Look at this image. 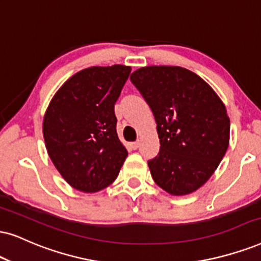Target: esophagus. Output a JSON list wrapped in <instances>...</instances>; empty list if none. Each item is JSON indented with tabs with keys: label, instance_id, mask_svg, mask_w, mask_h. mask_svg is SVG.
I'll return each mask as SVG.
<instances>
[{
	"label": "esophagus",
	"instance_id": "esophagus-1",
	"mask_svg": "<svg viewBox=\"0 0 261 261\" xmlns=\"http://www.w3.org/2000/svg\"><path fill=\"white\" fill-rule=\"evenodd\" d=\"M130 147L133 148V149H137V148L140 147V141H135V142H131V143H130Z\"/></svg>",
	"mask_w": 261,
	"mask_h": 261
}]
</instances>
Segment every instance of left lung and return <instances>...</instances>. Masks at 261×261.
I'll return each mask as SVG.
<instances>
[{"instance_id":"obj_1","label":"left lung","mask_w":261,"mask_h":261,"mask_svg":"<svg viewBox=\"0 0 261 261\" xmlns=\"http://www.w3.org/2000/svg\"><path fill=\"white\" fill-rule=\"evenodd\" d=\"M130 79L156 121L160 151L148 161L154 182L174 196L194 193L229 147L225 105L200 75L179 66L141 67Z\"/></svg>"}]
</instances>
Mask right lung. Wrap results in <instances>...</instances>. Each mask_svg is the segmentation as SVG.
<instances>
[{
  "mask_svg": "<svg viewBox=\"0 0 261 261\" xmlns=\"http://www.w3.org/2000/svg\"><path fill=\"white\" fill-rule=\"evenodd\" d=\"M130 66H92L68 78L43 118L50 160L72 188L95 193L114 182L127 150L118 137L114 105Z\"/></svg>",
  "mask_w": 261,
  "mask_h": 261,
  "instance_id": "obj_1",
  "label": "right lung"
}]
</instances>
